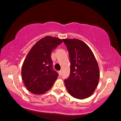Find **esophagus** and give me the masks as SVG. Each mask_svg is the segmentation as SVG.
Segmentation results:
<instances>
[{
    "label": "esophagus",
    "mask_w": 121,
    "mask_h": 121,
    "mask_svg": "<svg viewBox=\"0 0 121 121\" xmlns=\"http://www.w3.org/2000/svg\"><path fill=\"white\" fill-rule=\"evenodd\" d=\"M59 75H60V76H61V75H62V71H61V70H60V71H59Z\"/></svg>",
    "instance_id": "obj_1"
}]
</instances>
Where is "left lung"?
Wrapping results in <instances>:
<instances>
[{"label": "left lung", "instance_id": "1", "mask_svg": "<svg viewBox=\"0 0 121 121\" xmlns=\"http://www.w3.org/2000/svg\"><path fill=\"white\" fill-rule=\"evenodd\" d=\"M68 50L70 73L64 81L66 90L74 98L90 97L98 85L99 70L93 53L86 43L77 39H62Z\"/></svg>", "mask_w": 121, "mask_h": 121}]
</instances>
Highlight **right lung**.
<instances>
[{
  "label": "right lung",
  "instance_id": "right-lung-1",
  "mask_svg": "<svg viewBox=\"0 0 121 121\" xmlns=\"http://www.w3.org/2000/svg\"><path fill=\"white\" fill-rule=\"evenodd\" d=\"M61 43L60 39L47 36L32 47L22 68V80L28 91L42 94L52 87L58 73L53 69L51 53Z\"/></svg>",
  "mask_w": 121,
  "mask_h": 121
}]
</instances>
